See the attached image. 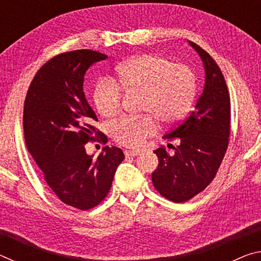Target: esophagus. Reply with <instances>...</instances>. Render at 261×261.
Here are the masks:
<instances>
[{"label": "esophagus", "mask_w": 261, "mask_h": 261, "mask_svg": "<svg viewBox=\"0 0 261 261\" xmlns=\"http://www.w3.org/2000/svg\"><path fill=\"white\" fill-rule=\"evenodd\" d=\"M124 154L126 156H137V155H139L140 152L139 151H125Z\"/></svg>", "instance_id": "esophagus-1"}]
</instances>
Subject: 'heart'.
Returning a JSON list of instances; mask_svg holds the SVG:
<instances>
[{"instance_id":"1","label":"heart","mask_w":261,"mask_h":261,"mask_svg":"<svg viewBox=\"0 0 261 261\" xmlns=\"http://www.w3.org/2000/svg\"><path fill=\"white\" fill-rule=\"evenodd\" d=\"M115 84L100 81L94 88L93 100L105 117L117 115L122 106L121 90L125 93H140L143 117H124L112 126L116 143L126 147H140L159 130L160 120L171 125L189 112L196 94V77L188 65L171 63L161 55L141 54L122 62L115 68Z\"/></svg>"}]
</instances>
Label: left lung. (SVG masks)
<instances>
[{
  "label": "left lung",
  "mask_w": 261,
  "mask_h": 261,
  "mask_svg": "<svg viewBox=\"0 0 261 261\" xmlns=\"http://www.w3.org/2000/svg\"><path fill=\"white\" fill-rule=\"evenodd\" d=\"M202 61L205 86L193 112L163 139L179 138L169 154L154 151L159 166L152 174L156 191L175 202L188 201L208 187L227 152L230 136V96L219 65L208 53L189 41Z\"/></svg>",
  "instance_id": "8db88e82"
}]
</instances>
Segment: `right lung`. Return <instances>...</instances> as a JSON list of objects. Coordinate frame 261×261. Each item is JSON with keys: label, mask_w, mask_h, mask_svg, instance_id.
Segmentation results:
<instances>
[{"label": "right lung", "mask_w": 261, "mask_h": 261, "mask_svg": "<svg viewBox=\"0 0 261 261\" xmlns=\"http://www.w3.org/2000/svg\"><path fill=\"white\" fill-rule=\"evenodd\" d=\"M107 59L102 53L79 49L54 56L35 73L24 102V138L31 155L59 199L87 211L102 201L124 153L106 146L88 155L85 144L100 137L96 115L83 91L84 76L92 64Z\"/></svg>", "instance_id": "1"}]
</instances>
